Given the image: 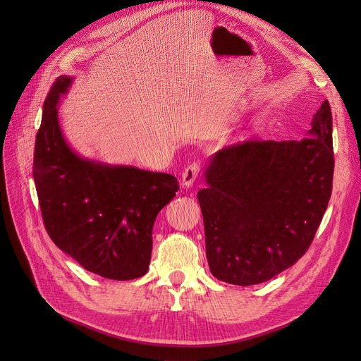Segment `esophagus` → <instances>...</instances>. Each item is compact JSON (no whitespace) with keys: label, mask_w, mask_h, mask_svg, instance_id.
I'll list each match as a JSON object with an SVG mask.
<instances>
[{"label":"esophagus","mask_w":361,"mask_h":361,"mask_svg":"<svg viewBox=\"0 0 361 361\" xmlns=\"http://www.w3.org/2000/svg\"><path fill=\"white\" fill-rule=\"evenodd\" d=\"M200 173V164L199 162H192L188 164L184 169H183V174H181V184L184 187H190L193 185V183L196 181L197 176Z\"/></svg>","instance_id":"34e87169"}]
</instances>
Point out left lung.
Returning a JSON list of instances; mask_svg holds the SVG:
<instances>
[{"mask_svg":"<svg viewBox=\"0 0 361 361\" xmlns=\"http://www.w3.org/2000/svg\"><path fill=\"white\" fill-rule=\"evenodd\" d=\"M197 193L212 275L234 286L276 276L307 252L332 193V112L314 114L309 137L245 140L218 150Z\"/></svg>","mask_w":361,"mask_h":361,"instance_id":"1","label":"left lung"}]
</instances>
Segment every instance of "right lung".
Segmentation results:
<instances>
[{"mask_svg": "<svg viewBox=\"0 0 361 361\" xmlns=\"http://www.w3.org/2000/svg\"><path fill=\"white\" fill-rule=\"evenodd\" d=\"M55 80L44 102L33 180L45 230L86 271L128 281L149 269L157 215L178 192L174 176L79 157L67 145L56 105L71 85Z\"/></svg>", "mask_w": 361, "mask_h": 361, "instance_id": "add662e5", "label": "right lung"}]
</instances>
